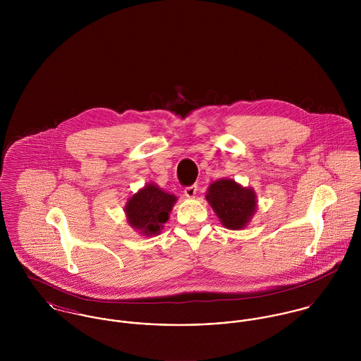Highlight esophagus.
Instances as JSON below:
<instances>
[{"label": "esophagus", "mask_w": 361, "mask_h": 361, "mask_svg": "<svg viewBox=\"0 0 361 361\" xmlns=\"http://www.w3.org/2000/svg\"><path fill=\"white\" fill-rule=\"evenodd\" d=\"M185 196L186 197H195L196 193H197V185H190V186H186L185 190H183Z\"/></svg>", "instance_id": "esophagus-1"}]
</instances>
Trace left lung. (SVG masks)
I'll return each instance as SVG.
<instances>
[{
    "instance_id": "1",
    "label": "left lung",
    "mask_w": 361,
    "mask_h": 361,
    "mask_svg": "<svg viewBox=\"0 0 361 361\" xmlns=\"http://www.w3.org/2000/svg\"><path fill=\"white\" fill-rule=\"evenodd\" d=\"M207 202L221 222L229 229H242L256 209V195L232 179H221L209 185Z\"/></svg>"
}]
</instances>
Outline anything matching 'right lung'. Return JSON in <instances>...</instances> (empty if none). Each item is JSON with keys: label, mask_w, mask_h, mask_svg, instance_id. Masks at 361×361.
Here are the masks:
<instances>
[{"label": "right lung", "mask_w": 361, "mask_h": 361, "mask_svg": "<svg viewBox=\"0 0 361 361\" xmlns=\"http://www.w3.org/2000/svg\"><path fill=\"white\" fill-rule=\"evenodd\" d=\"M175 202L176 197L173 195H168L149 183L128 202L125 209L128 221L147 236L158 235Z\"/></svg>", "instance_id": "obj_1"}]
</instances>
